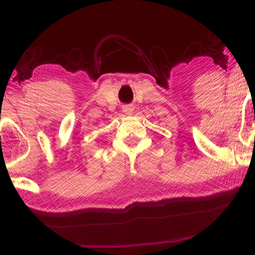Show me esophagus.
<instances>
[{
    "label": "esophagus",
    "instance_id": "esophagus-1",
    "mask_svg": "<svg viewBox=\"0 0 255 255\" xmlns=\"http://www.w3.org/2000/svg\"><path fill=\"white\" fill-rule=\"evenodd\" d=\"M123 111L126 113V115H131V113L134 112V108H132L131 106H126V107H124Z\"/></svg>",
    "mask_w": 255,
    "mask_h": 255
}]
</instances>
